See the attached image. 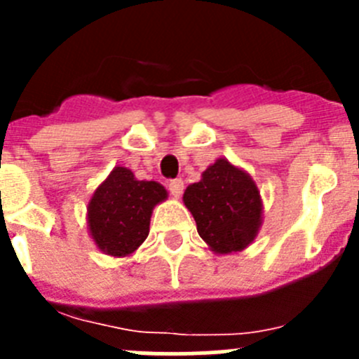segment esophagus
Segmentation results:
<instances>
[{"label": "esophagus", "instance_id": "obj_1", "mask_svg": "<svg viewBox=\"0 0 359 359\" xmlns=\"http://www.w3.org/2000/svg\"><path fill=\"white\" fill-rule=\"evenodd\" d=\"M183 187H185V183L182 182V180H172V182L169 183V192L174 196V198H180L183 192Z\"/></svg>", "mask_w": 359, "mask_h": 359}]
</instances>
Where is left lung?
I'll list each match as a JSON object with an SVG mask.
<instances>
[{
    "label": "left lung",
    "mask_w": 359,
    "mask_h": 359,
    "mask_svg": "<svg viewBox=\"0 0 359 359\" xmlns=\"http://www.w3.org/2000/svg\"><path fill=\"white\" fill-rule=\"evenodd\" d=\"M183 203L208 250L217 255L243 252L262 226L261 190L248 172L226 158H217L187 187Z\"/></svg>",
    "instance_id": "1"
}]
</instances>
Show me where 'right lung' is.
Returning a JSON list of instances; mask_svg holds the SVG:
<instances>
[{
    "label": "right lung",
    "mask_w": 359,
    "mask_h": 359,
    "mask_svg": "<svg viewBox=\"0 0 359 359\" xmlns=\"http://www.w3.org/2000/svg\"><path fill=\"white\" fill-rule=\"evenodd\" d=\"M167 198L161 183L136 180L131 169L116 165L88 201V233L106 255H133L147 239L152 210Z\"/></svg>",
    "instance_id": "add662e5"
}]
</instances>
